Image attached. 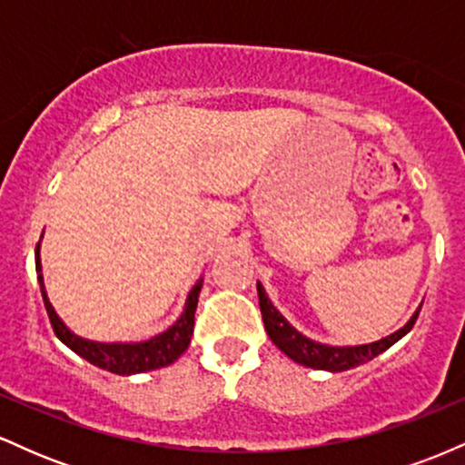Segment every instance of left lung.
Returning <instances> with one entry per match:
<instances>
[{
	"label": "left lung",
	"instance_id": "obj_1",
	"mask_svg": "<svg viewBox=\"0 0 465 465\" xmlns=\"http://www.w3.org/2000/svg\"><path fill=\"white\" fill-rule=\"evenodd\" d=\"M258 297H260V312H262V322L266 328V334L273 343L280 348L288 359H292L300 365L312 367V370H328V371H345L351 367H359L362 362L376 359L378 354L391 348L396 341L402 339L404 334L413 328L418 322L420 308L415 311L413 317L409 319V323L404 328H400L398 332L385 336V339L376 341V343L367 345H354V348H332V345H322L314 343V341L306 339V336L297 332L291 323L277 312V308L271 303L269 295L264 292L262 284L258 282Z\"/></svg>",
	"mask_w": 465,
	"mask_h": 465
}]
</instances>
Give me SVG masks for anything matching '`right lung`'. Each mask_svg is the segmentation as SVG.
I'll return each instance as SVG.
<instances>
[{
	"label": "right lung",
	"mask_w": 465,
	"mask_h": 465,
	"mask_svg": "<svg viewBox=\"0 0 465 465\" xmlns=\"http://www.w3.org/2000/svg\"><path fill=\"white\" fill-rule=\"evenodd\" d=\"M35 262H36V273H39V286L41 295H44V303L47 317H50L54 334L69 350L76 351L78 356H83L84 361H89L95 367H103V370L117 373V376H131V373H142V371H153L159 367L170 365L188 350L192 332H194V312L196 303H199V292L203 286V280L194 284L190 291L188 302H185V311L177 319V323L173 328H168L165 332L153 336V339L142 341V343H94V341L80 339L74 332H69L65 323L58 319V314L52 308L50 300H47V292L44 286V275H41V258H39V244L35 251Z\"/></svg>",
	"instance_id": "obj_1"
}]
</instances>
